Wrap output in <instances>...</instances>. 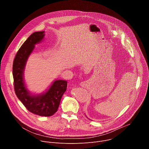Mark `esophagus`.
<instances>
[{
  "instance_id": "obj_1",
  "label": "esophagus",
  "mask_w": 149,
  "mask_h": 149,
  "mask_svg": "<svg viewBox=\"0 0 149 149\" xmlns=\"http://www.w3.org/2000/svg\"><path fill=\"white\" fill-rule=\"evenodd\" d=\"M82 84H83V85H84V84H83V83H82Z\"/></svg>"
}]
</instances>
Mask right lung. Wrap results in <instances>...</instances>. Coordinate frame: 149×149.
<instances>
[{"label": "right lung", "instance_id": "1", "mask_svg": "<svg viewBox=\"0 0 149 149\" xmlns=\"http://www.w3.org/2000/svg\"><path fill=\"white\" fill-rule=\"evenodd\" d=\"M44 31L33 33L17 51L13 64L14 88L18 98L31 112L43 116H51L58 110L61 98L66 90L67 81H55L49 90L42 95L29 93L24 84L23 72L27 60L33 52L34 45L41 41Z\"/></svg>", "mask_w": 149, "mask_h": 149}]
</instances>
